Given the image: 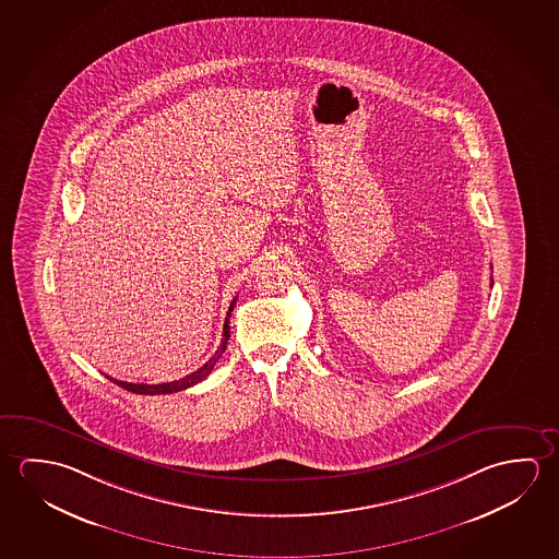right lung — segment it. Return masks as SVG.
I'll return each instance as SVG.
<instances>
[{
	"mask_svg": "<svg viewBox=\"0 0 559 559\" xmlns=\"http://www.w3.org/2000/svg\"><path fill=\"white\" fill-rule=\"evenodd\" d=\"M234 306H236V298H234L231 304H229L228 313H226L224 333H222L224 338H222L221 347H218V350L212 355L211 360H209L206 365H202L197 372H191V374L185 376L181 380H175V382H165V384H132V382H120V380H115V378H110V376H107V378L112 380L115 384L120 385V388L129 390L132 394L140 395L174 394V392H181V390H187V388H191V385L199 384V382H202L206 376L211 374L212 368H214V365L218 362V358L222 357V353L226 350V345H228L229 338V318H231V310H234Z\"/></svg>",
	"mask_w": 559,
	"mask_h": 559,
	"instance_id": "1",
	"label": "right lung"
}]
</instances>
